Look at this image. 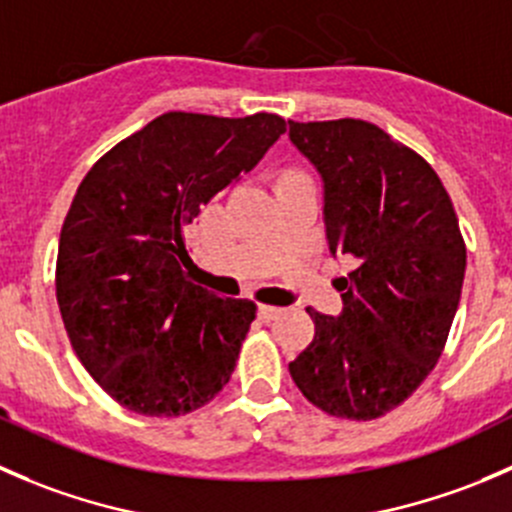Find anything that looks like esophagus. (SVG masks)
Returning a JSON list of instances; mask_svg holds the SVG:
<instances>
[{
	"instance_id": "34e87169",
	"label": "esophagus",
	"mask_w": 512,
	"mask_h": 512,
	"mask_svg": "<svg viewBox=\"0 0 512 512\" xmlns=\"http://www.w3.org/2000/svg\"><path fill=\"white\" fill-rule=\"evenodd\" d=\"M281 313H283V308H278V306H266V303H261V306H258V316H261L263 321H273V318L281 316Z\"/></svg>"
}]
</instances>
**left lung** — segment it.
Wrapping results in <instances>:
<instances>
[{
    "label": "left lung",
    "mask_w": 512,
    "mask_h": 512,
    "mask_svg": "<svg viewBox=\"0 0 512 512\" xmlns=\"http://www.w3.org/2000/svg\"><path fill=\"white\" fill-rule=\"evenodd\" d=\"M288 139L321 176L328 249L356 266L338 316L306 308L316 336L288 371L328 416L373 421L443 353L465 276L458 216L428 161L376 124L288 121Z\"/></svg>",
    "instance_id": "8db88e82"
}]
</instances>
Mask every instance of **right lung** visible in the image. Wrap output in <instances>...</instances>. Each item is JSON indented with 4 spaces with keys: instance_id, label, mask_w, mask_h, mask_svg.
I'll list each match as a JSON object with an SVG mask.
<instances>
[{
    "instance_id": "1",
    "label": "right lung",
    "mask_w": 512,
    "mask_h": 512,
    "mask_svg": "<svg viewBox=\"0 0 512 512\" xmlns=\"http://www.w3.org/2000/svg\"><path fill=\"white\" fill-rule=\"evenodd\" d=\"M283 131L276 114L169 111L79 184L59 236V311L89 376L129 411L184 416L229 383L256 303L189 281L186 229Z\"/></svg>"
}]
</instances>
